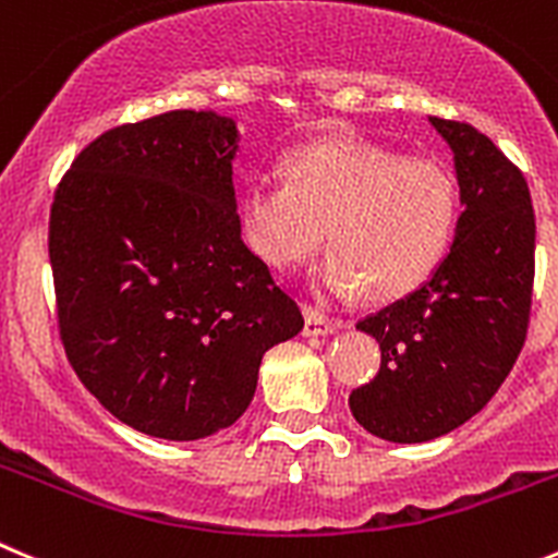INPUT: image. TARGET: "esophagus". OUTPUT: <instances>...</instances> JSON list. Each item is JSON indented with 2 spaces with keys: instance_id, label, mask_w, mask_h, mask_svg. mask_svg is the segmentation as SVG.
I'll return each instance as SVG.
<instances>
[{
  "instance_id": "34e87169",
  "label": "esophagus",
  "mask_w": 558,
  "mask_h": 558,
  "mask_svg": "<svg viewBox=\"0 0 558 558\" xmlns=\"http://www.w3.org/2000/svg\"><path fill=\"white\" fill-rule=\"evenodd\" d=\"M339 323L331 320L328 315H323L315 306H304V333L306 337H323V333L337 331Z\"/></svg>"
}]
</instances>
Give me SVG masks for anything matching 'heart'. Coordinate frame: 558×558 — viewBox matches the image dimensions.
Returning a JSON list of instances; mask_svg holds the SVG:
<instances>
[{"instance_id":"heart-1","label":"heart","mask_w":558,"mask_h":558,"mask_svg":"<svg viewBox=\"0 0 558 558\" xmlns=\"http://www.w3.org/2000/svg\"><path fill=\"white\" fill-rule=\"evenodd\" d=\"M290 180L263 174L243 199V238L270 270H293L328 241L323 288L369 301L411 293L447 257L460 196L452 172L369 142H323L288 161Z\"/></svg>"}]
</instances>
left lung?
<instances>
[{
    "label": "left lung",
    "mask_w": 558,
    "mask_h": 558,
    "mask_svg": "<svg viewBox=\"0 0 558 558\" xmlns=\"http://www.w3.org/2000/svg\"><path fill=\"white\" fill-rule=\"evenodd\" d=\"M429 123L452 147L465 210L427 282L359 320L380 342V369L350 391L355 422L395 444L429 441L482 411L518 362L532 315L526 178L474 125Z\"/></svg>",
    "instance_id": "left-lung-1"
}]
</instances>
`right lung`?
Segmentation results:
<instances>
[{
  "mask_svg": "<svg viewBox=\"0 0 558 558\" xmlns=\"http://www.w3.org/2000/svg\"><path fill=\"white\" fill-rule=\"evenodd\" d=\"M238 129L178 109L89 142L54 191L49 257L73 373L123 424L167 441L230 427L263 353L304 315L241 238Z\"/></svg>",
  "mask_w": 558,
  "mask_h": 558,
  "instance_id": "obj_1",
  "label": "right lung"
}]
</instances>
